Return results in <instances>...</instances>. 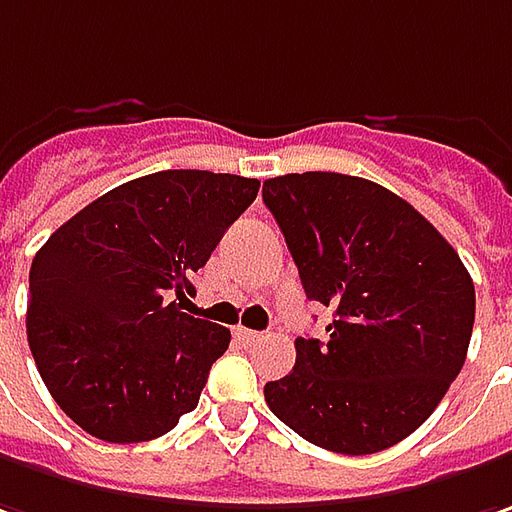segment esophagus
<instances>
[{"instance_id":"1","label":"esophagus","mask_w":512,"mask_h":512,"mask_svg":"<svg viewBox=\"0 0 512 512\" xmlns=\"http://www.w3.org/2000/svg\"><path fill=\"white\" fill-rule=\"evenodd\" d=\"M235 340H240L243 345H255L263 340V334H260V331H252V328L238 326L235 328Z\"/></svg>"}]
</instances>
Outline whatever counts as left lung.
Listing matches in <instances>:
<instances>
[{
  "label": "left lung",
  "instance_id": "obj_1",
  "mask_svg": "<svg viewBox=\"0 0 512 512\" xmlns=\"http://www.w3.org/2000/svg\"><path fill=\"white\" fill-rule=\"evenodd\" d=\"M309 300L334 311L328 340L266 382L272 414L317 448L362 456L402 442L459 377L476 291L456 249L391 189L340 172L263 184Z\"/></svg>",
  "mask_w": 512,
  "mask_h": 512
}]
</instances>
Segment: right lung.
Instances as JSON below:
<instances>
[{
	"label": "right lung",
	"instance_id": "right-lung-1",
	"mask_svg": "<svg viewBox=\"0 0 512 512\" xmlns=\"http://www.w3.org/2000/svg\"><path fill=\"white\" fill-rule=\"evenodd\" d=\"M257 189L229 172H152L87 203L36 252L27 343L50 397L90 436L150 442L195 411L232 334L178 300Z\"/></svg>",
	"mask_w": 512,
	"mask_h": 512
}]
</instances>
